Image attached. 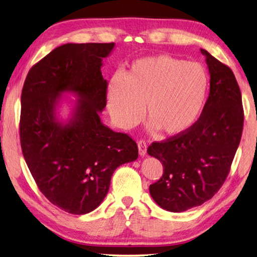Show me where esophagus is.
<instances>
[{
  "mask_svg": "<svg viewBox=\"0 0 257 257\" xmlns=\"http://www.w3.org/2000/svg\"><path fill=\"white\" fill-rule=\"evenodd\" d=\"M138 147H139V153L140 156L141 157H145L147 156V142L143 141V140H140V141L138 142Z\"/></svg>",
  "mask_w": 257,
  "mask_h": 257,
  "instance_id": "obj_1",
  "label": "esophagus"
}]
</instances>
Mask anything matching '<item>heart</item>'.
Listing matches in <instances>:
<instances>
[{
    "label": "heart",
    "instance_id": "b5f03b06",
    "mask_svg": "<svg viewBox=\"0 0 257 257\" xmlns=\"http://www.w3.org/2000/svg\"><path fill=\"white\" fill-rule=\"evenodd\" d=\"M209 74L199 62L170 55L141 58L125 76L115 75L107 86V106L115 123L131 128L145 115L153 131L168 137L188 132L206 103Z\"/></svg>",
    "mask_w": 257,
    "mask_h": 257
}]
</instances>
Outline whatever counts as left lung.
<instances>
[{
  "mask_svg": "<svg viewBox=\"0 0 257 257\" xmlns=\"http://www.w3.org/2000/svg\"><path fill=\"white\" fill-rule=\"evenodd\" d=\"M209 96L199 119L188 131L148 148L162 162L163 176L150 186L157 204L171 212L200 206L214 197L228 176L244 124L241 94L229 67L209 52Z\"/></svg>",
  "mask_w": 257,
  "mask_h": 257,
  "instance_id": "obj_1",
  "label": "left lung"
}]
</instances>
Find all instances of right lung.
Instances as JSON below:
<instances>
[{
  "label": "right lung",
  "instance_id": "right-lung-1",
  "mask_svg": "<svg viewBox=\"0 0 257 257\" xmlns=\"http://www.w3.org/2000/svg\"><path fill=\"white\" fill-rule=\"evenodd\" d=\"M114 47V42L66 43L33 66L23 85L24 160L47 199L69 214L96 209L116 169L139 157L132 138L114 132L99 117L107 91L100 68ZM65 92L79 99L62 121L57 107Z\"/></svg>",
  "mask_w": 257,
  "mask_h": 257
}]
</instances>
